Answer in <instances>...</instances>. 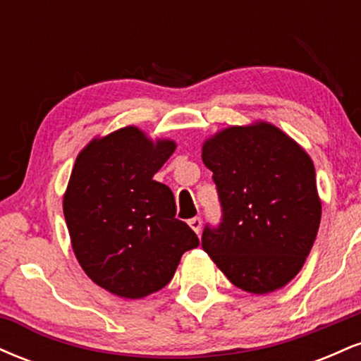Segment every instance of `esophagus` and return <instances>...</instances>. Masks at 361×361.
Returning <instances> with one entry per match:
<instances>
[{
  "label": "esophagus",
  "mask_w": 361,
  "mask_h": 361,
  "mask_svg": "<svg viewBox=\"0 0 361 361\" xmlns=\"http://www.w3.org/2000/svg\"><path fill=\"white\" fill-rule=\"evenodd\" d=\"M188 224H190V227H192V229L195 231V233L200 234V231H202V219H200V217L190 219Z\"/></svg>",
  "instance_id": "1"
}]
</instances>
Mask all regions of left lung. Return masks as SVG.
Returning a JSON list of instances; mask_svg holds the SVG:
<instances>
[{
	"label": "left lung",
	"instance_id": "left-lung-1",
	"mask_svg": "<svg viewBox=\"0 0 361 361\" xmlns=\"http://www.w3.org/2000/svg\"><path fill=\"white\" fill-rule=\"evenodd\" d=\"M222 217L202 247L231 283L251 293L287 285L304 267L321 222L316 169L295 140L270 123L229 127L202 149Z\"/></svg>",
	"mask_w": 361,
	"mask_h": 361
}]
</instances>
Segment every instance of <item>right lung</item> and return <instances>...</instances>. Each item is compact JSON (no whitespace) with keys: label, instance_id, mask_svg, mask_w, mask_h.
Listing matches in <instances>:
<instances>
[{"label":"right lung","instance_id":"1","mask_svg":"<svg viewBox=\"0 0 361 361\" xmlns=\"http://www.w3.org/2000/svg\"><path fill=\"white\" fill-rule=\"evenodd\" d=\"M137 127L94 139L80 152L64 195L73 250L86 275L123 299H142L171 281L197 234L176 219L175 195L152 180L175 152Z\"/></svg>","mask_w":361,"mask_h":361}]
</instances>
